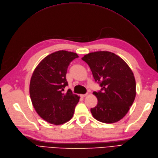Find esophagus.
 <instances>
[{"label": "esophagus", "instance_id": "obj_1", "mask_svg": "<svg viewBox=\"0 0 158 158\" xmlns=\"http://www.w3.org/2000/svg\"><path fill=\"white\" fill-rule=\"evenodd\" d=\"M87 95V94H80V97L81 98H84L85 96Z\"/></svg>", "mask_w": 158, "mask_h": 158}]
</instances>
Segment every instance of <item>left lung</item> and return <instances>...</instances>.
Instances as JSON below:
<instances>
[{
  "mask_svg": "<svg viewBox=\"0 0 158 158\" xmlns=\"http://www.w3.org/2000/svg\"><path fill=\"white\" fill-rule=\"evenodd\" d=\"M81 60L89 66L94 80L102 87L93 93L98 99L97 106L91 109L93 117L104 123L120 121L135 98L133 72L121 58L108 51L91 52Z\"/></svg>",
  "mask_w": 158,
  "mask_h": 158,
  "instance_id": "left-lung-1",
  "label": "left lung"
}]
</instances>
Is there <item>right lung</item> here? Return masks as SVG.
I'll use <instances>...</instances> for the list:
<instances>
[{"label": "right lung", "instance_id": "add662e5", "mask_svg": "<svg viewBox=\"0 0 158 158\" xmlns=\"http://www.w3.org/2000/svg\"><path fill=\"white\" fill-rule=\"evenodd\" d=\"M77 54L59 50L48 55L35 69L30 83V95L34 109L43 119L54 125L65 123L73 117L80 97L68 85V66Z\"/></svg>", "mask_w": 158, "mask_h": 158}]
</instances>
